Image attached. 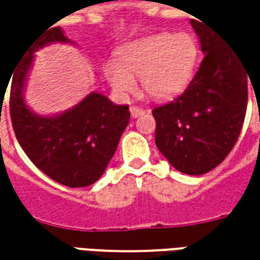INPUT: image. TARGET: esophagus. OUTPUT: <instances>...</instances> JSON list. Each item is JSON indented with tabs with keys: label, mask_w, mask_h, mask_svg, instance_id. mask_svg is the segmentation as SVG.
I'll list each match as a JSON object with an SVG mask.
<instances>
[{
	"label": "esophagus",
	"mask_w": 260,
	"mask_h": 260,
	"mask_svg": "<svg viewBox=\"0 0 260 260\" xmlns=\"http://www.w3.org/2000/svg\"><path fill=\"white\" fill-rule=\"evenodd\" d=\"M146 111L143 108H139V107H130V114L133 118H137V117H140V115L145 114Z\"/></svg>",
	"instance_id": "esophagus-1"
}]
</instances>
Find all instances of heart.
Wrapping results in <instances>:
<instances>
[{
  "label": "heart",
  "mask_w": 260,
  "mask_h": 260,
  "mask_svg": "<svg viewBox=\"0 0 260 260\" xmlns=\"http://www.w3.org/2000/svg\"><path fill=\"white\" fill-rule=\"evenodd\" d=\"M198 60L197 40L188 33H157L130 42L118 50L117 62L103 66L114 94L124 98L142 89L155 101H169L191 82Z\"/></svg>",
  "instance_id": "heart-1"
}]
</instances>
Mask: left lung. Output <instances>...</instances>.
<instances>
[{
    "instance_id": "8db88e82",
    "label": "left lung",
    "mask_w": 260,
    "mask_h": 260,
    "mask_svg": "<svg viewBox=\"0 0 260 260\" xmlns=\"http://www.w3.org/2000/svg\"><path fill=\"white\" fill-rule=\"evenodd\" d=\"M198 20L191 25L204 59L194 79L181 96L152 111L157 149L186 175L207 174L224 160L239 139L247 107L249 74L242 56Z\"/></svg>"
}]
</instances>
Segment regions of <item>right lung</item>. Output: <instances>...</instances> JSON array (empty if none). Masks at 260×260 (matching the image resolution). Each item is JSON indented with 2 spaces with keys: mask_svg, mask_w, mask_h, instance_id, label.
I'll use <instances>...</instances> for the list:
<instances>
[{
  "mask_svg": "<svg viewBox=\"0 0 260 260\" xmlns=\"http://www.w3.org/2000/svg\"><path fill=\"white\" fill-rule=\"evenodd\" d=\"M52 43L75 45L60 27H47L28 42L11 74L13 128L25 155L43 174L71 188L88 186L104 174L130 121V111L94 91L59 114L33 111L24 96L28 74L36 52Z\"/></svg>",
  "mask_w": 260,
  "mask_h": 260,
  "instance_id": "obj_1",
  "label": "right lung"
}]
</instances>
